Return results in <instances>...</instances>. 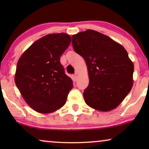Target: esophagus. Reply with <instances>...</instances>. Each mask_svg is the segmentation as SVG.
Listing matches in <instances>:
<instances>
[{
  "instance_id": "1",
  "label": "esophagus",
  "mask_w": 149,
  "mask_h": 149,
  "mask_svg": "<svg viewBox=\"0 0 149 149\" xmlns=\"http://www.w3.org/2000/svg\"><path fill=\"white\" fill-rule=\"evenodd\" d=\"M73 79H74V81H77V80H78V76H77V74L73 75Z\"/></svg>"
}]
</instances>
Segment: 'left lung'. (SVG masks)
<instances>
[{
	"label": "left lung",
	"mask_w": 149,
	"mask_h": 149,
	"mask_svg": "<svg viewBox=\"0 0 149 149\" xmlns=\"http://www.w3.org/2000/svg\"><path fill=\"white\" fill-rule=\"evenodd\" d=\"M75 52L84 59L89 83L83 92L85 103L100 111L117 108L131 91L134 64L121 45L95 30L72 36Z\"/></svg>",
	"instance_id": "8db88e82"
}]
</instances>
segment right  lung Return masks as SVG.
Instances as JSON below:
<instances>
[{
	"label": "right lung",
	"mask_w": 149,
	"mask_h": 149,
	"mask_svg": "<svg viewBox=\"0 0 149 149\" xmlns=\"http://www.w3.org/2000/svg\"><path fill=\"white\" fill-rule=\"evenodd\" d=\"M71 37L49 34L34 42L17 62L15 82L26 103L40 113H49L65 104L72 81L65 74L60 57Z\"/></svg>",
	"instance_id": "obj_1"
}]
</instances>
